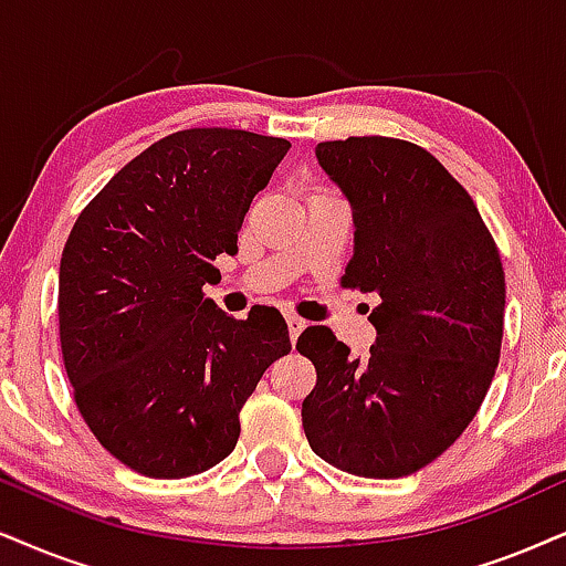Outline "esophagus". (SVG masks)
<instances>
[{"mask_svg": "<svg viewBox=\"0 0 566 566\" xmlns=\"http://www.w3.org/2000/svg\"><path fill=\"white\" fill-rule=\"evenodd\" d=\"M287 326H290V339L297 342L300 332H303V328H305L307 324H305V321L300 318V316H287Z\"/></svg>", "mask_w": 566, "mask_h": 566, "instance_id": "obj_1", "label": "esophagus"}]
</instances>
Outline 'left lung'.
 <instances>
[{
  "instance_id": "obj_1",
  "label": "left lung",
  "mask_w": 566,
  "mask_h": 566,
  "mask_svg": "<svg viewBox=\"0 0 566 566\" xmlns=\"http://www.w3.org/2000/svg\"><path fill=\"white\" fill-rule=\"evenodd\" d=\"M353 209L355 248L342 284L378 295L376 342L353 357L326 326L300 355L316 366L303 402L307 443L360 478L426 468L475 418L504 332V269L468 190L426 148L347 138L316 146Z\"/></svg>"
}]
</instances>
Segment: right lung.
Wrapping results in <instances>:
<instances>
[{
    "label": "right lung",
    "mask_w": 566,
    "mask_h": 566,
    "mask_svg": "<svg viewBox=\"0 0 566 566\" xmlns=\"http://www.w3.org/2000/svg\"><path fill=\"white\" fill-rule=\"evenodd\" d=\"M287 151L290 140L227 127L171 133L119 169L70 232L64 368L93 436L135 473L175 481L232 454L242 405L292 349L276 307L232 318L203 297Z\"/></svg>",
    "instance_id": "add662e5"
}]
</instances>
